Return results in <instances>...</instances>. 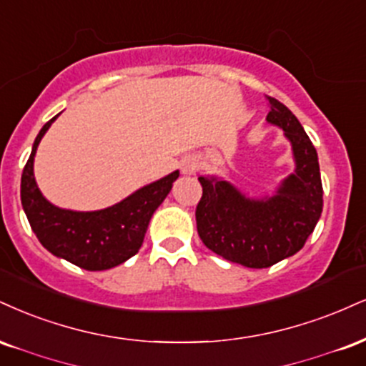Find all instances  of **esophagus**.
I'll list each match as a JSON object with an SVG mask.
<instances>
[{
    "mask_svg": "<svg viewBox=\"0 0 366 366\" xmlns=\"http://www.w3.org/2000/svg\"><path fill=\"white\" fill-rule=\"evenodd\" d=\"M180 169H182V174H186V175L196 174L197 160H196L194 157H186L182 160V164H180Z\"/></svg>",
    "mask_w": 366,
    "mask_h": 366,
    "instance_id": "obj_1",
    "label": "esophagus"
}]
</instances>
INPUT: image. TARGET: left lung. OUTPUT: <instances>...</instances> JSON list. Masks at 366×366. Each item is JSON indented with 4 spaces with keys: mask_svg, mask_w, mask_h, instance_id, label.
<instances>
[{
    "mask_svg": "<svg viewBox=\"0 0 366 366\" xmlns=\"http://www.w3.org/2000/svg\"><path fill=\"white\" fill-rule=\"evenodd\" d=\"M269 102L267 121L283 127L297 169L269 199H250L227 180L199 177L202 196L196 208L202 244L227 261L262 269L297 254L322 213L319 158L298 119L280 100Z\"/></svg>",
    "mask_w": 366,
    "mask_h": 366,
    "instance_id": "obj_1",
    "label": "left lung"
}]
</instances>
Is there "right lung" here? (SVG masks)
Wrapping results in <instances>:
<instances>
[{"instance_id": "obj_1", "label": "right lung", "mask_w": 366, "mask_h": 366, "mask_svg": "<svg viewBox=\"0 0 366 366\" xmlns=\"http://www.w3.org/2000/svg\"><path fill=\"white\" fill-rule=\"evenodd\" d=\"M56 117L44 124L24 167L21 206L39 242L51 254L86 271L111 269L138 254L152 214L170 192L179 170L141 187L111 208L88 213L57 208L41 194L34 179L35 152Z\"/></svg>"}]
</instances>
